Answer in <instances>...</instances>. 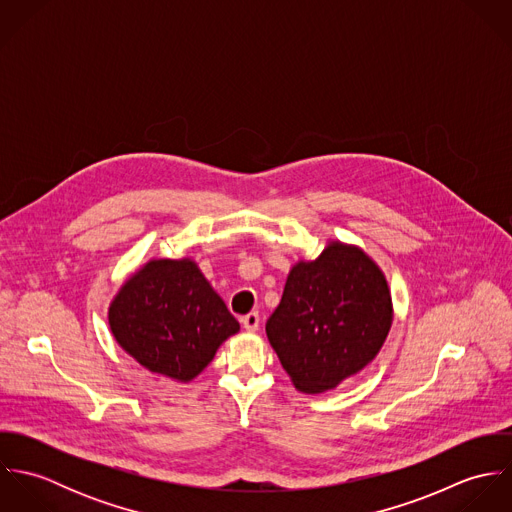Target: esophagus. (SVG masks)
Wrapping results in <instances>:
<instances>
[{"instance_id":"1","label":"esophagus","mask_w":512,"mask_h":512,"mask_svg":"<svg viewBox=\"0 0 512 512\" xmlns=\"http://www.w3.org/2000/svg\"><path fill=\"white\" fill-rule=\"evenodd\" d=\"M240 323H242V327H244L246 331H256V329L260 327V315H258L256 311L246 313V315L240 317Z\"/></svg>"}]
</instances>
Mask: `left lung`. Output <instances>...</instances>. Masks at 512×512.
<instances>
[{
	"instance_id": "1",
	"label": "left lung",
	"mask_w": 512,
	"mask_h": 512,
	"mask_svg": "<svg viewBox=\"0 0 512 512\" xmlns=\"http://www.w3.org/2000/svg\"><path fill=\"white\" fill-rule=\"evenodd\" d=\"M390 325L382 270L361 248L329 242L319 258L293 266L266 333L293 386L317 394L363 370Z\"/></svg>"
}]
</instances>
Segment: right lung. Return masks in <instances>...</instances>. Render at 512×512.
<instances>
[{
  "label": "right lung",
  "instance_id": "add662e5",
  "mask_svg": "<svg viewBox=\"0 0 512 512\" xmlns=\"http://www.w3.org/2000/svg\"><path fill=\"white\" fill-rule=\"evenodd\" d=\"M108 323L140 365L179 382L193 380L240 329L189 258L149 260L116 293Z\"/></svg>",
  "mask_w": 512,
  "mask_h": 512
}]
</instances>
